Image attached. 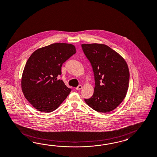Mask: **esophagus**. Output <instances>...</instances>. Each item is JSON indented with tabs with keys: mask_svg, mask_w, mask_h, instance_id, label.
Wrapping results in <instances>:
<instances>
[{
	"mask_svg": "<svg viewBox=\"0 0 157 157\" xmlns=\"http://www.w3.org/2000/svg\"><path fill=\"white\" fill-rule=\"evenodd\" d=\"M82 88V86L81 85H79L78 87H76V89L77 90H81Z\"/></svg>",
	"mask_w": 157,
	"mask_h": 157,
	"instance_id": "1",
	"label": "esophagus"
}]
</instances>
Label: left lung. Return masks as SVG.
Wrapping results in <instances>:
<instances>
[{
  "label": "left lung",
  "mask_w": 157,
  "mask_h": 157,
  "mask_svg": "<svg viewBox=\"0 0 157 157\" xmlns=\"http://www.w3.org/2000/svg\"><path fill=\"white\" fill-rule=\"evenodd\" d=\"M90 62L94 75V94L86 103L98 112L116 109L125 98L129 80L128 67L125 60L109 47L101 44H82Z\"/></svg>",
  "instance_id": "8db88e82"
}]
</instances>
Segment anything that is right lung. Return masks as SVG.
I'll return each mask as SVG.
<instances>
[{"mask_svg": "<svg viewBox=\"0 0 157 157\" xmlns=\"http://www.w3.org/2000/svg\"><path fill=\"white\" fill-rule=\"evenodd\" d=\"M76 53L74 45L55 43L35 51L29 57L22 76V90L26 99L42 112L56 109L71 89L62 80L63 64Z\"/></svg>", "mask_w": 157, "mask_h": 157, "instance_id": "obj_1", "label": "right lung"}]
</instances>
